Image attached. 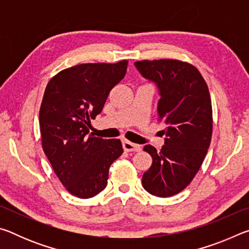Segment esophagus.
Masks as SVG:
<instances>
[{
	"label": "esophagus",
	"instance_id": "1",
	"mask_svg": "<svg viewBox=\"0 0 249 249\" xmlns=\"http://www.w3.org/2000/svg\"><path fill=\"white\" fill-rule=\"evenodd\" d=\"M123 148L125 151H140L142 149V147H141V145L134 144V142H130L128 141H124Z\"/></svg>",
	"mask_w": 249,
	"mask_h": 249
}]
</instances>
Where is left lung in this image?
<instances>
[{
	"label": "left lung",
	"instance_id": "1",
	"mask_svg": "<svg viewBox=\"0 0 249 249\" xmlns=\"http://www.w3.org/2000/svg\"><path fill=\"white\" fill-rule=\"evenodd\" d=\"M134 65L157 87L158 120L166 125L161 149L144 147L153 165L142 176V187L156 196H175L195 178L210 147L213 124L208 86L199 70L187 62L160 59Z\"/></svg>",
	"mask_w": 249,
	"mask_h": 249
}]
</instances>
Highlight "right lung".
<instances>
[{"label":"right lung","mask_w":249,"mask_h":249,"mask_svg":"<svg viewBox=\"0 0 249 249\" xmlns=\"http://www.w3.org/2000/svg\"><path fill=\"white\" fill-rule=\"evenodd\" d=\"M127 65H78L60 71L46 87L39 111L43 149L61 183L80 199L104 190L109 167L123 154L120 140L94 137L89 126Z\"/></svg>","instance_id":"1"}]
</instances>
